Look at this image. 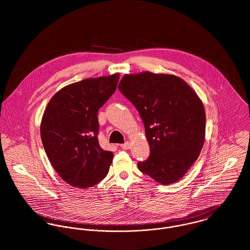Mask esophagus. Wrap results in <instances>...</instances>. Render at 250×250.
Here are the masks:
<instances>
[{
  "label": "esophagus",
  "instance_id": "obj_1",
  "mask_svg": "<svg viewBox=\"0 0 250 250\" xmlns=\"http://www.w3.org/2000/svg\"><path fill=\"white\" fill-rule=\"evenodd\" d=\"M120 147H121L122 149L127 150V149H129V148L131 147V143H129V142H126V143L121 144V145H120Z\"/></svg>",
  "mask_w": 250,
  "mask_h": 250
}]
</instances>
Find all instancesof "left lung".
I'll return each instance as SVG.
<instances>
[{"mask_svg":"<svg viewBox=\"0 0 250 250\" xmlns=\"http://www.w3.org/2000/svg\"><path fill=\"white\" fill-rule=\"evenodd\" d=\"M121 93L143 119L150 156L139 169L162 185L182 178L197 160L205 140V109L196 92L175 75L126 74Z\"/></svg>","mask_w":250,"mask_h":250,"instance_id":"1","label":"left lung"}]
</instances>
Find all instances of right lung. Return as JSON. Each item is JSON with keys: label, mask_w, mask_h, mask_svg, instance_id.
Here are the masks:
<instances>
[{"label": "right lung", "mask_w": 250, "mask_h": 250, "mask_svg": "<svg viewBox=\"0 0 250 250\" xmlns=\"http://www.w3.org/2000/svg\"><path fill=\"white\" fill-rule=\"evenodd\" d=\"M118 80L115 73L68 84L44 110L43 147L56 172L72 187L90 188L107 176L113 154L99 145L97 113L115 91Z\"/></svg>", "instance_id": "right-lung-1"}]
</instances>
